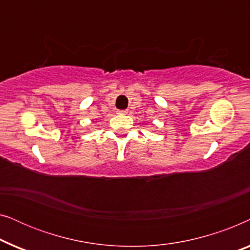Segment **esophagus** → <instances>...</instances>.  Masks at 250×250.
<instances>
[{
  "label": "esophagus",
  "mask_w": 250,
  "mask_h": 250,
  "mask_svg": "<svg viewBox=\"0 0 250 250\" xmlns=\"http://www.w3.org/2000/svg\"><path fill=\"white\" fill-rule=\"evenodd\" d=\"M118 114H121V115H126V114H127V110H118Z\"/></svg>",
  "instance_id": "34e87169"
}]
</instances>
